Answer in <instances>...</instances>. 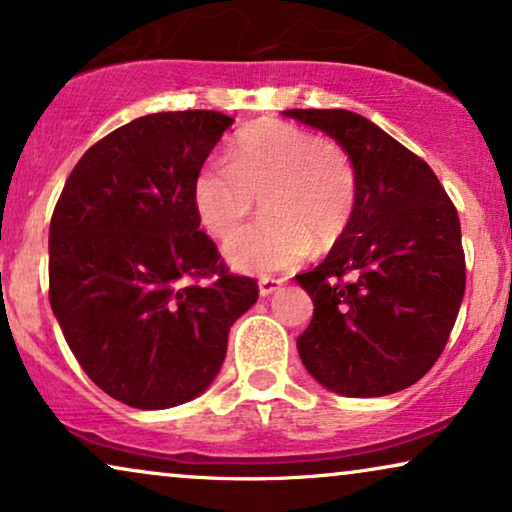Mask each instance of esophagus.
<instances>
[{
	"mask_svg": "<svg viewBox=\"0 0 512 512\" xmlns=\"http://www.w3.org/2000/svg\"><path fill=\"white\" fill-rule=\"evenodd\" d=\"M279 286H282V279H275V277H261L258 279V293L261 296H270V293H275Z\"/></svg>",
	"mask_w": 512,
	"mask_h": 512,
	"instance_id": "1",
	"label": "esophagus"
}]
</instances>
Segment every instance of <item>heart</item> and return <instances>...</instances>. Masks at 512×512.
Masks as SVG:
<instances>
[{"mask_svg":"<svg viewBox=\"0 0 512 512\" xmlns=\"http://www.w3.org/2000/svg\"><path fill=\"white\" fill-rule=\"evenodd\" d=\"M266 221L234 234L253 198ZM356 205V172L345 149L284 121L244 130L226 160L212 158L193 179V209L235 270L268 275L328 249L345 233Z\"/></svg>","mask_w":512,"mask_h":512,"instance_id":"obj_1","label":"heart"}]
</instances>
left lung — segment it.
<instances>
[{"instance_id":"8db88e82","label":"left lung","mask_w":512,"mask_h":512,"mask_svg":"<svg viewBox=\"0 0 512 512\" xmlns=\"http://www.w3.org/2000/svg\"><path fill=\"white\" fill-rule=\"evenodd\" d=\"M284 116L333 137L356 172L345 233L296 275L314 303L298 338L303 366L340 396L408 389L438 361L464 300L457 209L431 167L368 118L347 109Z\"/></svg>"}]
</instances>
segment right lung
Listing matches in <instances>:
<instances>
[{"label":"right lung","mask_w":512,"mask_h":512,"mask_svg":"<svg viewBox=\"0 0 512 512\" xmlns=\"http://www.w3.org/2000/svg\"><path fill=\"white\" fill-rule=\"evenodd\" d=\"M233 118L163 111L90 146L48 230V298L86 375L116 401H193L226 359L230 326L258 300L200 230L193 179ZM207 278V283L201 279Z\"/></svg>","instance_id":"obj_1"}]
</instances>
